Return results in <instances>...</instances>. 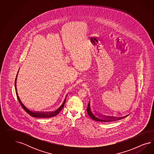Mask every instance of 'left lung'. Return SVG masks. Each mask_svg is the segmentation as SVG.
<instances>
[{"mask_svg":"<svg viewBox=\"0 0 154 154\" xmlns=\"http://www.w3.org/2000/svg\"><path fill=\"white\" fill-rule=\"evenodd\" d=\"M87 112H88L89 116L90 117V118L92 119L93 120H95V121H100V122H111V121H114L116 120L121 119V118L117 119V118H115V117L113 118V117L110 118V117L106 116V119H105L104 118L103 119L101 118V117H98L97 116H95V115H94L93 112H91V111L90 106V102H89L88 106V108H87Z\"/></svg>","mask_w":154,"mask_h":154,"instance_id":"left-lung-1","label":"left lung"}]
</instances>
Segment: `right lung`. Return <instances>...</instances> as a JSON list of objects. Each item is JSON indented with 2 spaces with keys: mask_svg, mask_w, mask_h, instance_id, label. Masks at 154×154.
<instances>
[{
  "mask_svg": "<svg viewBox=\"0 0 154 154\" xmlns=\"http://www.w3.org/2000/svg\"><path fill=\"white\" fill-rule=\"evenodd\" d=\"M16 79H17V76H16V77L15 82H14V86H15V89H16V95H17V98L18 99L19 103H20V104H21V106H22V107L23 108V109H24L26 112H27L29 115H30V116H32L34 117H39V118H50V117H52L56 116L59 112H60L61 111V109H63V108L64 107L65 102H66V98H65L64 102L62 104L61 106H60V107L56 111H54V112H32V111H30L29 109H28V108L23 105V104L22 103V102H21L20 98H19L18 94H17V90H16ZM66 96H67V95H66Z\"/></svg>",
  "mask_w": 154,
  "mask_h": 154,
  "instance_id": "add662e5",
  "label": "right lung"
}]
</instances>
